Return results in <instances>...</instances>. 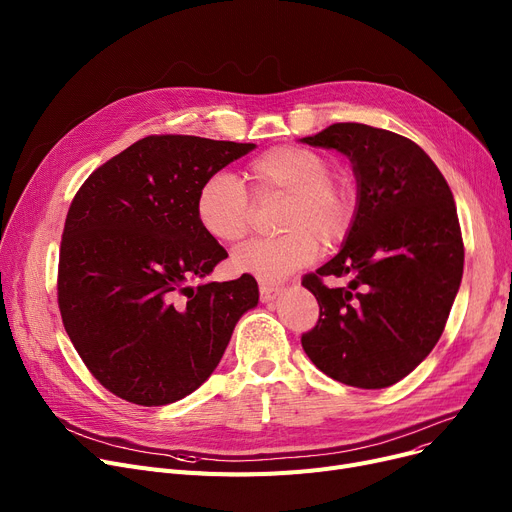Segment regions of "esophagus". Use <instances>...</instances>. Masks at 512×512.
Instances as JSON below:
<instances>
[{"instance_id":"obj_1","label":"esophagus","mask_w":512,"mask_h":512,"mask_svg":"<svg viewBox=\"0 0 512 512\" xmlns=\"http://www.w3.org/2000/svg\"><path fill=\"white\" fill-rule=\"evenodd\" d=\"M280 292H282V288L278 284H270V282H261L259 284V297H261L263 303L274 301Z\"/></svg>"}]
</instances>
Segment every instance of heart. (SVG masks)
Instances as JSON below:
<instances>
[{"label":"heart","instance_id":"1","mask_svg":"<svg viewBox=\"0 0 512 512\" xmlns=\"http://www.w3.org/2000/svg\"><path fill=\"white\" fill-rule=\"evenodd\" d=\"M330 159L315 149L282 145L255 157L249 166L255 195L286 197L276 238H257L232 255L236 272L278 280L313 261L319 238L332 247L351 234L357 220V191L351 180L332 176ZM255 199L228 174L209 176L197 195L201 226L222 242H238L253 226Z\"/></svg>","mask_w":512,"mask_h":512}]
</instances>
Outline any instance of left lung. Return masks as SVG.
Segmentation results:
<instances>
[{"label": "left lung", "mask_w": 512, "mask_h": 512, "mask_svg": "<svg viewBox=\"0 0 512 512\" xmlns=\"http://www.w3.org/2000/svg\"><path fill=\"white\" fill-rule=\"evenodd\" d=\"M301 141L344 153L359 188L340 253L303 278L319 319L301 344L332 380L388 388L432 353L461 286L465 247L452 191L419 145L384 128L340 122ZM328 275L349 284L332 289Z\"/></svg>", "instance_id": "8db88e82"}]
</instances>
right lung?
<instances>
[{"instance_id": "add662e5", "label": "right lung", "mask_w": 512, "mask_h": 512, "mask_svg": "<svg viewBox=\"0 0 512 512\" xmlns=\"http://www.w3.org/2000/svg\"><path fill=\"white\" fill-rule=\"evenodd\" d=\"M253 143L151 134L105 161L66 215L58 305L93 378L141 407L170 405L218 367L253 276L203 280L228 257L197 218L201 184Z\"/></svg>"}]
</instances>
